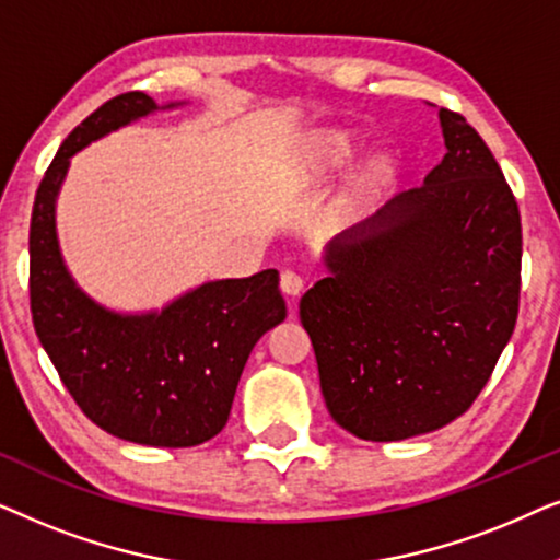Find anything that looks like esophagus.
Here are the masks:
<instances>
[{"instance_id":"34e87169","label":"esophagus","mask_w":560,"mask_h":560,"mask_svg":"<svg viewBox=\"0 0 560 560\" xmlns=\"http://www.w3.org/2000/svg\"><path fill=\"white\" fill-rule=\"evenodd\" d=\"M280 288H282V293H285L290 301H298V295L303 293V288H305V280L301 278V275L298 272H293V270H285L280 275Z\"/></svg>"}]
</instances>
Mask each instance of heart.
I'll return each instance as SVG.
<instances>
[{
	"label": "heart",
	"mask_w": 560,
	"mask_h": 560,
	"mask_svg": "<svg viewBox=\"0 0 560 560\" xmlns=\"http://www.w3.org/2000/svg\"><path fill=\"white\" fill-rule=\"evenodd\" d=\"M351 155V144L343 135H334L328 132L318 140V158L320 163H324L326 167H336V165H343ZM382 175H385V165L382 163H372L370 167H366L364 173V186H374Z\"/></svg>",
	"instance_id": "heart-1"
}]
</instances>
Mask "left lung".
<instances>
[{
	"label": "left lung",
	"mask_w": 560,
	"mask_h": 560,
	"mask_svg": "<svg viewBox=\"0 0 560 560\" xmlns=\"http://www.w3.org/2000/svg\"><path fill=\"white\" fill-rule=\"evenodd\" d=\"M420 188L328 242L301 298L320 393L343 431L402 441L471 408L517 320L523 229L504 175L462 114Z\"/></svg>",
	"instance_id": "left-lung-1"
}]
</instances>
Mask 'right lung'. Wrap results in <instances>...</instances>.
Returning <instances> with one entry per match:
<instances>
[{
  "label": "right lung",
  "mask_w": 560,
  "mask_h": 560,
  "mask_svg": "<svg viewBox=\"0 0 560 560\" xmlns=\"http://www.w3.org/2000/svg\"><path fill=\"white\" fill-rule=\"evenodd\" d=\"M158 106L114 96L81 121L37 188L30 221V311L52 366L91 423L142 446L188 448L226 425L249 351L285 320L278 270L211 280L163 311L117 313L83 293L60 255L56 201L71 158Z\"/></svg>",
  "instance_id": "1"
}]
</instances>
